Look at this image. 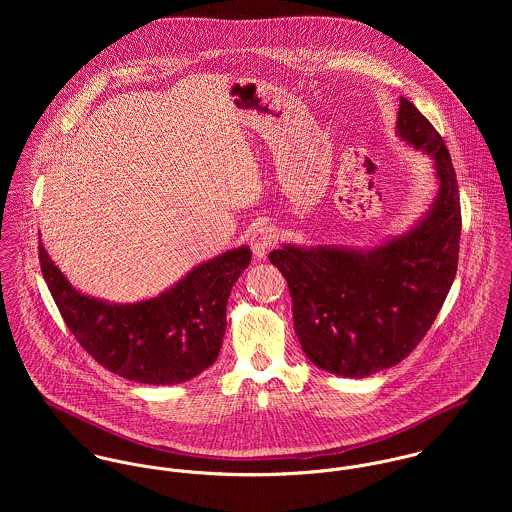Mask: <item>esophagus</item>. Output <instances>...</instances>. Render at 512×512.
Masks as SVG:
<instances>
[{
    "label": "esophagus",
    "mask_w": 512,
    "mask_h": 512,
    "mask_svg": "<svg viewBox=\"0 0 512 512\" xmlns=\"http://www.w3.org/2000/svg\"><path fill=\"white\" fill-rule=\"evenodd\" d=\"M276 242H278V234H276V230H274L272 226H260V228L252 234V238H250L252 252H254V256H256L258 260H262V258L268 254V250H270Z\"/></svg>",
    "instance_id": "34e87169"
}]
</instances>
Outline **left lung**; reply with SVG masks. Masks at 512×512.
<instances>
[{"label": "left lung", "instance_id": "1", "mask_svg": "<svg viewBox=\"0 0 512 512\" xmlns=\"http://www.w3.org/2000/svg\"><path fill=\"white\" fill-rule=\"evenodd\" d=\"M396 128L436 161L438 199L426 219L368 252L329 246L270 252L288 280L303 353L339 376L363 378L404 361L436 321L457 272L461 207L449 151L406 98Z\"/></svg>", "mask_w": 512, "mask_h": 512}]
</instances>
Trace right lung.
Masks as SVG:
<instances>
[{
    "mask_svg": "<svg viewBox=\"0 0 512 512\" xmlns=\"http://www.w3.org/2000/svg\"><path fill=\"white\" fill-rule=\"evenodd\" d=\"M250 258L240 246L153 299L118 305L76 292L39 240L43 278L80 347L106 370L157 386L185 382L217 361L226 301Z\"/></svg>",
    "mask_w": 512,
    "mask_h": 512,
    "instance_id": "add662e5",
    "label": "right lung"
}]
</instances>
